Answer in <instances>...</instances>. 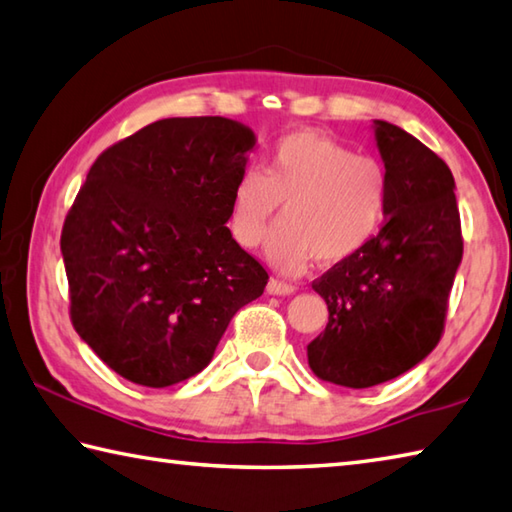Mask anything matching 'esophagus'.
<instances>
[{
  "label": "esophagus",
  "mask_w": 512,
  "mask_h": 512,
  "mask_svg": "<svg viewBox=\"0 0 512 512\" xmlns=\"http://www.w3.org/2000/svg\"><path fill=\"white\" fill-rule=\"evenodd\" d=\"M296 287L289 285V283H283V281H276V278H269L267 281V294L272 296H289L294 294Z\"/></svg>",
  "instance_id": "esophagus-1"
}]
</instances>
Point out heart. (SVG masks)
I'll list each match as a JSON object with an SVG mask.
<instances>
[{
  "instance_id": "1",
  "label": "heart",
  "mask_w": 512,
  "mask_h": 512,
  "mask_svg": "<svg viewBox=\"0 0 512 512\" xmlns=\"http://www.w3.org/2000/svg\"><path fill=\"white\" fill-rule=\"evenodd\" d=\"M390 200L381 162L316 131L283 138L263 169L238 178L229 207L236 243L256 249L271 231L277 205L284 225L267 240V263L281 274H301L312 256L339 265L356 256L379 231Z\"/></svg>"
}]
</instances>
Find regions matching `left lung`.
<instances>
[{"mask_svg": "<svg viewBox=\"0 0 512 512\" xmlns=\"http://www.w3.org/2000/svg\"><path fill=\"white\" fill-rule=\"evenodd\" d=\"M372 131L390 182L385 220L312 285L330 316L307 345L318 379L354 390L397 379L435 350L464 256L446 162L397 124L374 120Z\"/></svg>", "mask_w": 512, "mask_h": 512, "instance_id": "obj_1", "label": "left lung"}]
</instances>
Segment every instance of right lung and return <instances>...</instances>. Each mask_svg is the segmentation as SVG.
<instances>
[{"label": "right lung", "instance_id": "1", "mask_svg": "<svg viewBox=\"0 0 512 512\" xmlns=\"http://www.w3.org/2000/svg\"><path fill=\"white\" fill-rule=\"evenodd\" d=\"M256 133L165 118L93 162L62 229L71 321L124 379L167 388L205 370L267 272L231 238V194Z\"/></svg>", "mask_w": 512, "mask_h": 512}]
</instances>
